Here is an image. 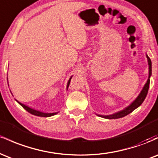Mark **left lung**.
I'll return each instance as SVG.
<instances>
[{"label": "left lung", "instance_id": "8db88e82", "mask_svg": "<svg viewBox=\"0 0 158 158\" xmlns=\"http://www.w3.org/2000/svg\"><path fill=\"white\" fill-rule=\"evenodd\" d=\"M146 58L148 59V79L146 83L145 84L144 87H143V90H141V92L139 93L135 101H133V102H131V104H130L128 107H126V108L122 110H119V111L117 112V113H114L111 115H107V116H103V115H97L100 117H103V118L106 119H118V118H122V117H125V116L128 115L130 113H131L134 110H135L136 108H138L141 104L143 102L144 99H146V95L148 94V88H149V83H150V79L149 78L152 76V61L150 59V58L148 57L147 54H146Z\"/></svg>", "mask_w": 158, "mask_h": 158}]
</instances>
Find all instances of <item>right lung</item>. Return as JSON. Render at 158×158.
Returning <instances> with one entry per match:
<instances>
[{
  "label": "right lung",
  "instance_id": "obj_1",
  "mask_svg": "<svg viewBox=\"0 0 158 158\" xmlns=\"http://www.w3.org/2000/svg\"><path fill=\"white\" fill-rule=\"evenodd\" d=\"M71 78L72 77L70 78V79L68 80V85H67V90H68V87H69V85H70V80H71ZM17 101V100H16ZM19 103L20 105H21V106L23 107V108H24L25 110H27V111L29 112V113L33 114V115H35V116H39V117H51V116H53V115H56V114L58 113V112H56V113H44V112H41V111H39V110H35V109H32V108H30V107L25 106V105L22 104V103L19 102V101H17Z\"/></svg>",
  "mask_w": 158,
  "mask_h": 158
}]
</instances>
